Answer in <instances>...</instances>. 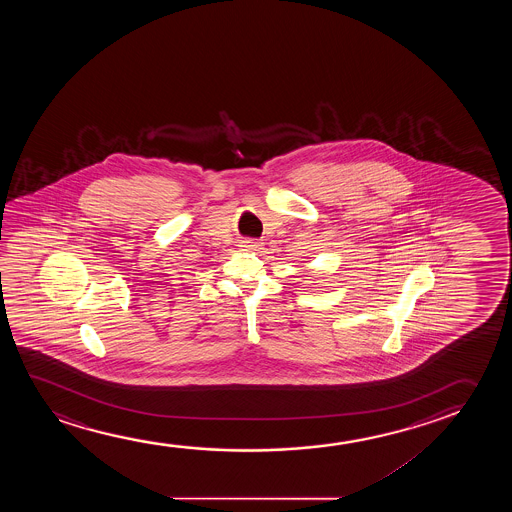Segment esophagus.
Wrapping results in <instances>:
<instances>
[{"mask_svg": "<svg viewBox=\"0 0 512 512\" xmlns=\"http://www.w3.org/2000/svg\"><path fill=\"white\" fill-rule=\"evenodd\" d=\"M241 250L243 252H259L260 248H262V243L260 241H253V239H245V241H241Z\"/></svg>", "mask_w": 512, "mask_h": 512, "instance_id": "obj_1", "label": "esophagus"}]
</instances>
